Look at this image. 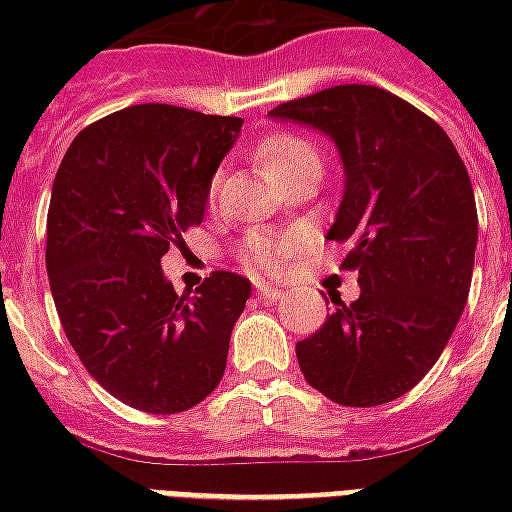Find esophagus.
Here are the masks:
<instances>
[{
  "instance_id": "obj_1",
  "label": "esophagus",
  "mask_w": 512,
  "mask_h": 512,
  "mask_svg": "<svg viewBox=\"0 0 512 512\" xmlns=\"http://www.w3.org/2000/svg\"><path fill=\"white\" fill-rule=\"evenodd\" d=\"M257 296L263 301H282L288 296V290L285 288H274V285H268V282H255Z\"/></svg>"
}]
</instances>
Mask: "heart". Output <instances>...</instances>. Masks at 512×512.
Here are the masks:
<instances>
[{"instance_id": "1", "label": "heart", "mask_w": 512, "mask_h": 512, "mask_svg": "<svg viewBox=\"0 0 512 512\" xmlns=\"http://www.w3.org/2000/svg\"><path fill=\"white\" fill-rule=\"evenodd\" d=\"M310 158H321L318 147L312 145L310 139L296 134H271L255 147V161L266 172V178L271 183H279L285 175H290L293 169L304 164V161H310ZM216 186H219V180L213 178L211 197L216 194ZM296 244H299L296 235L252 233L241 244V260L252 271H277L285 263V257L296 249Z\"/></svg>"}]
</instances>
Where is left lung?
<instances>
[{"label":"left lung","mask_w":512,"mask_h":512,"mask_svg":"<svg viewBox=\"0 0 512 512\" xmlns=\"http://www.w3.org/2000/svg\"><path fill=\"white\" fill-rule=\"evenodd\" d=\"M268 115L334 142L345 189L326 238L351 244L359 299L334 301L296 343L307 384L340 406L370 408L417 386L461 318L472 285L477 208L444 128L370 84H340Z\"/></svg>","instance_id":"8db88e82"}]
</instances>
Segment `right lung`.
<instances>
[{
	"label": "right lung",
	"mask_w": 512,
	"mask_h": 512,
	"mask_svg": "<svg viewBox=\"0 0 512 512\" xmlns=\"http://www.w3.org/2000/svg\"><path fill=\"white\" fill-rule=\"evenodd\" d=\"M241 117L139 104L76 136L51 189L46 271L62 329L109 395L178 414L219 386L249 279L213 271L178 296L169 244L202 222Z\"/></svg>",
	"instance_id": "1"
}]
</instances>
